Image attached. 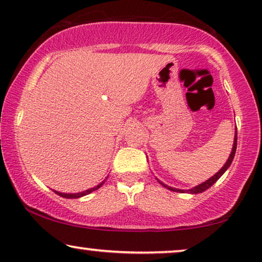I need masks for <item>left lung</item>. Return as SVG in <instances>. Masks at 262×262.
<instances>
[{"mask_svg":"<svg viewBox=\"0 0 262 262\" xmlns=\"http://www.w3.org/2000/svg\"><path fill=\"white\" fill-rule=\"evenodd\" d=\"M236 146H237V129L235 130V138H234V145H233V149H231V153H230V156H229V158H228V160H227V163L224 164V166L220 169L219 172L216 173L215 176H212L211 178L210 179H208L206 180V182H204V183H202V184H200V185H197V186H194V187H192V189H190V190H180V189H174V187H171V186H167V185H165L164 183H161L160 180H159V183L161 184V185L163 186H165L166 187V189H168V190H171V191H174V192H182V193H184V192H189V193H202L203 192V191H205V190H208L210 186H212L213 184H215L217 180H219L221 177H222V174L224 172L227 171L228 169V167L230 166L231 165V163H233V159H234V157H235V152H236Z\"/></svg>","mask_w":262,"mask_h":262,"instance_id":"obj_1","label":"left lung"}]
</instances>
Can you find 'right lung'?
Returning <instances> with one entry per match:
<instances>
[{
  "label": "right lung",
  "mask_w": 262,
  "mask_h": 262,
  "mask_svg": "<svg viewBox=\"0 0 262 262\" xmlns=\"http://www.w3.org/2000/svg\"><path fill=\"white\" fill-rule=\"evenodd\" d=\"M103 184H104V182H102L101 184H98L97 186L93 187V189H89V190L83 191V192H78V193H62V192H58V191H54V192H56V193L58 194V196L64 197V198H79V197L86 196V194L91 193V192H93V191H96L97 189H99V187H101V186L103 185Z\"/></svg>",
  "instance_id": "right-lung-1"
}]
</instances>
